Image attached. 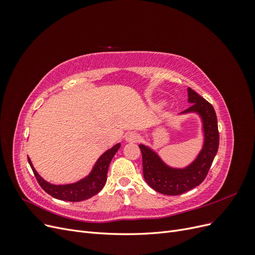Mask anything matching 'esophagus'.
<instances>
[{
    "label": "esophagus",
    "instance_id": "obj_1",
    "mask_svg": "<svg viewBox=\"0 0 255 255\" xmlns=\"http://www.w3.org/2000/svg\"><path fill=\"white\" fill-rule=\"evenodd\" d=\"M140 140V136L135 132H130L127 135V141L128 142H138Z\"/></svg>",
    "mask_w": 255,
    "mask_h": 255
}]
</instances>
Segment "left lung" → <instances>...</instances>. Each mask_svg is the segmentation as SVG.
Masks as SVG:
<instances>
[{
  "label": "left lung",
  "instance_id": "obj_1",
  "mask_svg": "<svg viewBox=\"0 0 255 255\" xmlns=\"http://www.w3.org/2000/svg\"><path fill=\"white\" fill-rule=\"evenodd\" d=\"M188 101L192 104L184 113L198 112L201 115L205 133L204 146L194 163L182 170L169 168L153 151L139 144L144 180L151 188L163 195H182L201 184L218 151V122L213 105L191 88H188Z\"/></svg>",
  "mask_w": 255,
  "mask_h": 255
}]
</instances>
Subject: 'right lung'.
<instances>
[{"mask_svg": "<svg viewBox=\"0 0 255 255\" xmlns=\"http://www.w3.org/2000/svg\"><path fill=\"white\" fill-rule=\"evenodd\" d=\"M119 148L120 143H117L114 145L112 149L106 151L103 155L99 158L94 170H92V172L86 177V179H84L78 183L69 185H52L48 182H45L42 177L36 172L28 157L27 159L38 184L40 185L41 188L47 192V194L58 200H63V201L80 202L83 201V200H87L92 196L97 195L98 192L104 187L107 179L109 166L116 152L119 150Z\"/></svg>", "mask_w": 255, "mask_h": 255, "instance_id": "right-lung-1", "label": "right lung"}]
</instances>
